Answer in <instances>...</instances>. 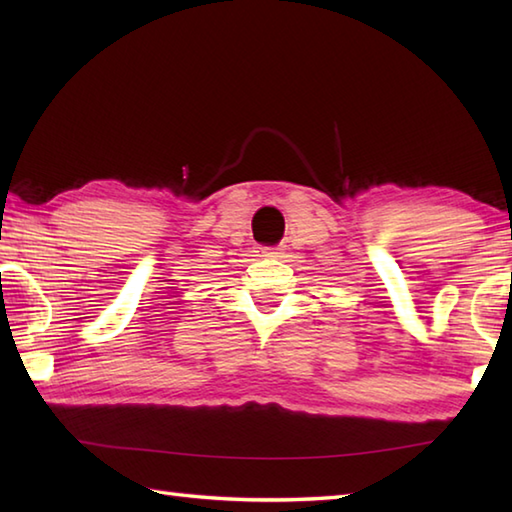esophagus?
I'll return each instance as SVG.
<instances>
[{"label": "esophagus", "mask_w": 512, "mask_h": 512, "mask_svg": "<svg viewBox=\"0 0 512 512\" xmlns=\"http://www.w3.org/2000/svg\"><path fill=\"white\" fill-rule=\"evenodd\" d=\"M277 250H279V248H275V250H270V248H264V255H279V253H277Z\"/></svg>", "instance_id": "34e87169"}]
</instances>
